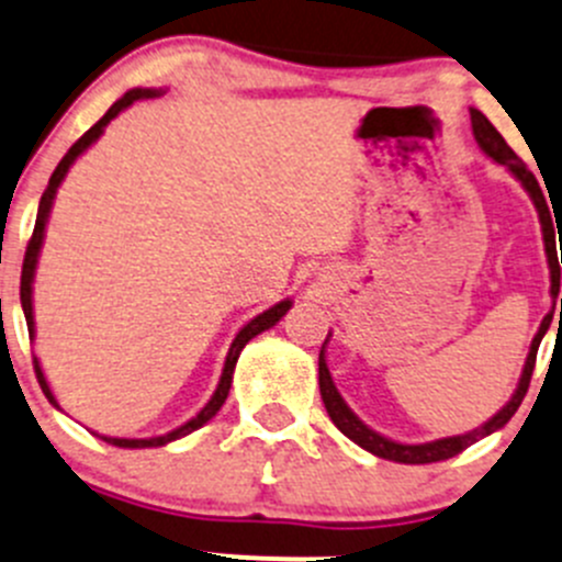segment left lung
Returning a JSON list of instances; mask_svg holds the SVG:
<instances>
[{
	"label": "left lung",
	"mask_w": 562,
	"mask_h": 562,
	"mask_svg": "<svg viewBox=\"0 0 562 562\" xmlns=\"http://www.w3.org/2000/svg\"><path fill=\"white\" fill-rule=\"evenodd\" d=\"M472 132H474V140L480 143V148H483L491 159H496L499 165H505V168L510 170V173L516 176L521 184H525V190L530 192V198H532V204H536L538 217H541L543 232H547V228L552 226L554 210L549 212L547 195L541 192V184L536 181V176H532L530 170H527V165L521 162L516 154H513V148L507 146L505 137L494 130V124H491L488 117H485L480 110H472ZM554 221H558V217H554ZM558 290H560V270L552 265V295L554 297H558ZM560 317H562V297H560ZM549 323H552V314H547V317H543L541 328H538L536 339H532L530 356H527V361H525V372H521V381H518V389H516V394L510 397V403H507L499 414L491 416L483 427H477V430H472V432H463V436H450V438H438V441H430V445H397V441H392V438H383L381 432L370 430L364 422L358 419V416L347 408V403L341 400V394L336 392L334 381H330L328 364H325V350H319V394H323L325 411H328L330 422H334V425L339 427V430L345 432L350 441H356L358 447H364V450L372 452V456L386 458V461H397V463L447 461V458L458 456V452H463L467 447H472L474 441H480V438H485L488 432L499 430V427H505L507 422H510V416L516 414L518 405H521V400H525L527 389H530L532 370H536L538 345H541Z\"/></svg>",
	"instance_id": "left-lung-1"
}]
</instances>
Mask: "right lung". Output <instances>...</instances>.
<instances>
[{
    "instance_id": "right-lung-1",
    "label": "right lung",
    "mask_w": 562,
    "mask_h": 562,
    "mask_svg": "<svg viewBox=\"0 0 562 562\" xmlns=\"http://www.w3.org/2000/svg\"><path fill=\"white\" fill-rule=\"evenodd\" d=\"M151 95H159V90L135 88V90H130V93H124V99H117L115 104H112L110 110L104 112V117H101V121H95V124L90 126V130L85 132V135L79 137V140L74 143L71 148H68V154L60 159V165H57V168H55V173H52L49 187H46V192H44V195H41V206H37L35 228H32L30 245H26V254H24V267H21V308H24L26 328H30V330H35V323H32V278H35L37 254H41V245H44V228H46V221H49V210H52V201H55L57 187H60V181L66 179V173H68V168H71L74 159H77L79 154H82L85 148L90 146V143L99 140L101 132H104V126L110 124V121L117 115V112L126 110V106H130L132 101H137V99H151ZM290 306H292V301L276 303V306L267 308L265 314H259V317H254L248 325H245L243 330H239L237 339L232 341V350H228V356H226V367H223V375H221V383H217L215 394H212L210 403H206L204 408L198 411V414L192 416V419L187 422V425L176 427V430L168 432V436H157V438H110V436H101V438H104L106 445L132 447V450H137V447H162V445H168V441H176V438L187 436V432H192V430H198V427H201V425H206V422H210L212 416H215L217 411H221V405L226 403L228 389H232L234 367H237V358H239V352H243V347L248 345V341L254 339L256 334H261V330L272 328V325H276L278 319H281L286 312H290ZM32 364H35L37 383H41V389H44V394H46V397H49V403L57 405L55 394H52L49 383H46V378H44V370H41V364H37V358H35V361H32Z\"/></svg>"
}]
</instances>
